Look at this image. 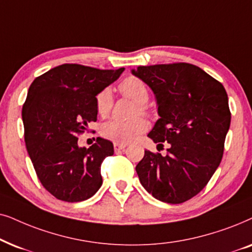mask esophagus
<instances>
[{
    "instance_id": "obj_1",
    "label": "esophagus",
    "mask_w": 252,
    "mask_h": 252,
    "mask_svg": "<svg viewBox=\"0 0 252 252\" xmlns=\"http://www.w3.org/2000/svg\"><path fill=\"white\" fill-rule=\"evenodd\" d=\"M126 147V144H120V143H114V151L115 152H119V151H122Z\"/></svg>"
}]
</instances>
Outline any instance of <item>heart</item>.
I'll return each instance as SVG.
<instances>
[{"mask_svg":"<svg viewBox=\"0 0 252 252\" xmlns=\"http://www.w3.org/2000/svg\"><path fill=\"white\" fill-rule=\"evenodd\" d=\"M121 94L133 100L137 103L135 114H149V107L146 106L150 93L146 84L135 76H129L119 84ZM113 95L109 89H103L95 95V109L101 117H106L113 108ZM147 130L146 121L142 117H135L130 121L110 120L103 123L101 126V136L103 138L113 140L115 143L126 144L132 142L139 135Z\"/></svg>","mask_w":252,"mask_h":252,"instance_id":"1","label":"heart"}]
</instances>
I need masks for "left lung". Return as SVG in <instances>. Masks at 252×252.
Segmentation results:
<instances>
[{
	"label": "left lung",
	"mask_w": 252,
	"mask_h": 252,
	"mask_svg": "<svg viewBox=\"0 0 252 252\" xmlns=\"http://www.w3.org/2000/svg\"><path fill=\"white\" fill-rule=\"evenodd\" d=\"M132 73L154 92L160 119L150 138L168 144L167 156L145 151L136 166L142 186L169 204L199 193L219 167L230 126L222 84L199 66L172 63L138 66Z\"/></svg>",
	"instance_id": "8db88e82"
}]
</instances>
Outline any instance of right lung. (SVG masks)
Returning a JSON list of instances; mask_svg holds the SVG:
<instances>
[{
    "label": "right lung",
    "instance_id": "right-lung-1",
    "mask_svg": "<svg viewBox=\"0 0 252 252\" xmlns=\"http://www.w3.org/2000/svg\"><path fill=\"white\" fill-rule=\"evenodd\" d=\"M123 70L66 63L30 86L22 110L26 150L40 182L55 198L82 202L101 187V163L114 154L113 143L98 137L86 149L77 137L96 121L95 95Z\"/></svg>",
    "mask_w": 252,
    "mask_h": 252
}]
</instances>
